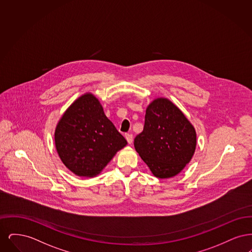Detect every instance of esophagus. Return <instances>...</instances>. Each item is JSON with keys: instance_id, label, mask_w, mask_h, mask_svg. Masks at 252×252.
Here are the masks:
<instances>
[{"instance_id": "esophagus-1", "label": "esophagus", "mask_w": 252, "mask_h": 252, "mask_svg": "<svg viewBox=\"0 0 252 252\" xmlns=\"http://www.w3.org/2000/svg\"><path fill=\"white\" fill-rule=\"evenodd\" d=\"M125 137H126V141H127V143H128V144H131L132 142H133V135L130 134V133H126V134L125 135Z\"/></svg>"}]
</instances>
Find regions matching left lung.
Returning a JSON list of instances; mask_svg holds the SVG:
<instances>
[{
  "label": "left lung",
  "instance_id": "1",
  "mask_svg": "<svg viewBox=\"0 0 252 252\" xmlns=\"http://www.w3.org/2000/svg\"><path fill=\"white\" fill-rule=\"evenodd\" d=\"M134 146L156 178L169 179L192 159L196 133L175 104L157 98L146 108L144 130L134 139Z\"/></svg>",
  "mask_w": 252,
  "mask_h": 252
}]
</instances>
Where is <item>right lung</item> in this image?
Instances as JSON below:
<instances>
[{"mask_svg":"<svg viewBox=\"0 0 252 252\" xmlns=\"http://www.w3.org/2000/svg\"><path fill=\"white\" fill-rule=\"evenodd\" d=\"M55 144L64 165L79 177H95L127 142L90 93L77 98L62 115Z\"/></svg>","mask_w":252,"mask_h":252,"instance_id":"1","label":"right lung"}]
</instances>
